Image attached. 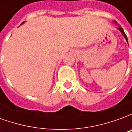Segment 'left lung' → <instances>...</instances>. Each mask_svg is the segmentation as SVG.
Segmentation results:
<instances>
[{"instance_id":"obj_1","label":"left lung","mask_w":132,"mask_h":132,"mask_svg":"<svg viewBox=\"0 0 132 132\" xmlns=\"http://www.w3.org/2000/svg\"><path fill=\"white\" fill-rule=\"evenodd\" d=\"M115 22V23H116V24H117L116 22ZM117 30H119V31L121 32V33H122V35H123V36L125 37V39H126V41H127V42H128L127 37V35H126V34H125V32H124V30H123V29H122V27H120V26H119V27H117Z\"/></svg>"}]
</instances>
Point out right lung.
<instances>
[{
    "instance_id": "obj_1",
    "label": "right lung",
    "mask_w": 132,
    "mask_h": 132,
    "mask_svg": "<svg viewBox=\"0 0 132 132\" xmlns=\"http://www.w3.org/2000/svg\"><path fill=\"white\" fill-rule=\"evenodd\" d=\"M24 22H22V23L21 24H23V23H24Z\"/></svg>"
}]
</instances>
